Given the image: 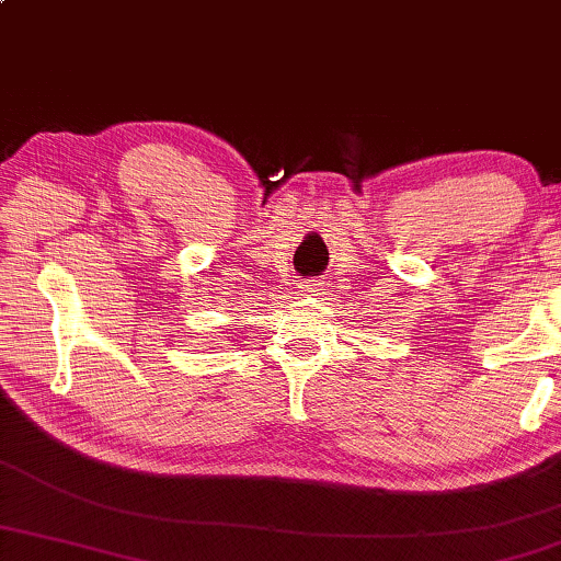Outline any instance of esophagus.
<instances>
[{
    "instance_id": "1",
    "label": "esophagus",
    "mask_w": 561,
    "mask_h": 561,
    "mask_svg": "<svg viewBox=\"0 0 561 561\" xmlns=\"http://www.w3.org/2000/svg\"><path fill=\"white\" fill-rule=\"evenodd\" d=\"M321 282H307L304 284V294H309V297H321Z\"/></svg>"
}]
</instances>
